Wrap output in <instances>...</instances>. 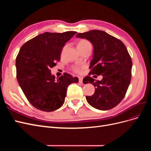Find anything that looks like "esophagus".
Segmentation results:
<instances>
[{"mask_svg":"<svg viewBox=\"0 0 151 151\" xmlns=\"http://www.w3.org/2000/svg\"><path fill=\"white\" fill-rule=\"evenodd\" d=\"M79 83H83V77H79Z\"/></svg>","mask_w":151,"mask_h":151,"instance_id":"obj_1","label":"esophagus"}]
</instances>
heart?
I'll use <instances>...</instances> for the list:
<instances>
[{
  "instance_id": "b5f03b06",
  "label": "heart",
  "mask_w": 151,
  "mask_h": 151,
  "mask_svg": "<svg viewBox=\"0 0 151 151\" xmlns=\"http://www.w3.org/2000/svg\"><path fill=\"white\" fill-rule=\"evenodd\" d=\"M91 46L90 43L86 40H81L79 42L77 43V48H85L86 47ZM84 68V66H79V65H75L72 67V70L74 72L76 73H81L83 70V68Z\"/></svg>"
}]
</instances>
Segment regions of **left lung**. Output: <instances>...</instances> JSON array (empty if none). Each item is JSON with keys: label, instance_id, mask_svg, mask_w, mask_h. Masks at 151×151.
<instances>
[{"label": "left lung", "instance_id": "left-lung-1", "mask_svg": "<svg viewBox=\"0 0 151 151\" xmlns=\"http://www.w3.org/2000/svg\"><path fill=\"white\" fill-rule=\"evenodd\" d=\"M76 38H85L93 44L89 74L103 76L101 81L90 76L84 78V84H92L96 88L92 96L86 97L87 101L100 110L113 108L125 97L130 83L132 62L126 47L120 40L100 30L78 33Z\"/></svg>", "mask_w": 151, "mask_h": 151}]
</instances>
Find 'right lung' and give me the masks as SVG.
I'll use <instances>...</instances> for the list:
<instances>
[{
  "label": "right lung",
  "instance_id": "add662e5",
  "mask_svg": "<svg viewBox=\"0 0 151 151\" xmlns=\"http://www.w3.org/2000/svg\"><path fill=\"white\" fill-rule=\"evenodd\" d=\"M77 33L45 32L31 39L21 47L16 57V76L22 91L36 109L50 112L64 103L68 86L79 79L64 73L55 79L50 68L60 60L65 43Z\"/></svg>",
  "mask_w": 151,
  "mask_h": 151
}]
</instances>
